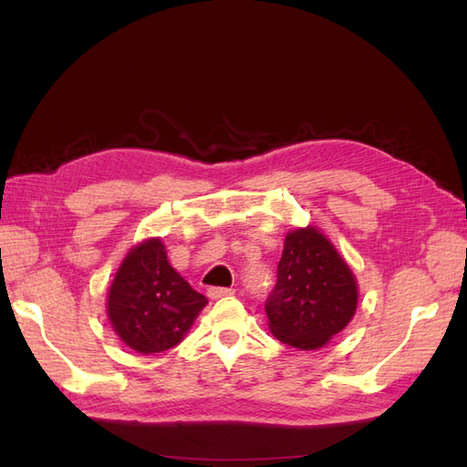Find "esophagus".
<instances>
[{
	"instance_id": "esophagus-1",
	"label": "esophagus",
	"mask_w": 467,
	"mask_h": 467,
	"mask_svg": "<svg viewBox=\"0 0 467 467\" xmlns=\"http://www.w3.org/2000/svg\"><path fill=\"white\" fill-rule=\"evenodd\" d=\"M233 293L234 291L226 289V286H211V289H208V296H211V299H223V296H228Z\"/></svg>"
}]
</instances>
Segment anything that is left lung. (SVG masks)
<instances>
[{
    "label": "left lung",
    "mask_w": 467,
    "mask_h": 467,
    "mask_svg": "<svg viewBox=\"0 0 467 467\" xmlns=\"http://www.w3.org/2000/svg\"><path fill=\"white\" fill-rule=\"evenodd\" d=\"M357 281L315 226L286 234L276 285L265 303L276 339L311 351L343 331L357 309Z\"/></svg>",
    "instance_id": "obj_1"
}]
</instances>
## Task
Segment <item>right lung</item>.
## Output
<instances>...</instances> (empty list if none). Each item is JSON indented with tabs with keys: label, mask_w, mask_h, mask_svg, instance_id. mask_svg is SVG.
<instances>
[{
	"label": "right lung",
	"mask_w": 467,
	"mask_h": 467,
	"mask_svg": "<svg viewBox=\"0 0 467 467\" xmlns=\"http://www.w3.org/2000/svg\"><path fill=\"white\" fill-rule=\"evenodd\" d=\"M206 303L168 263L162 241L150 239L134 246L118 269L108 319L130 349L162 353L184 339Z\"/></svg>",
	"instance_id": "add662e5"
}]
</instances>
